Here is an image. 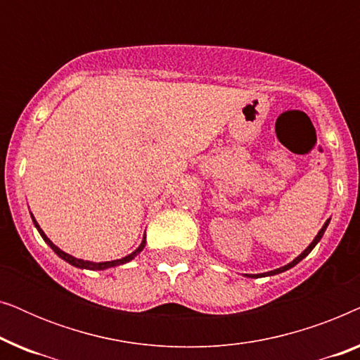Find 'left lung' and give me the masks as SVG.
I'll return each mask as SVG.
<instances>
[{
  "label": "left lung",
  "instance_id": "left-lung-1",
  "mask_svg": "<svg viewBox=\"0 0 360 360\" xmlns=\"http://www.w3.org/2000/svg\"><path fill=\"white\" fill-rule=\"evenodd\" d=\"M329 221H331V219H328V221H326V223H324V224H323V228L318 231L316 238H314V239H313V243H311V244H309V245H308V248H307V249H304V250H303V252H302V254H300L297 259H293V260H292V262H290V264H287V265H283V267H280V269L270 270V272H264V274H245V277H249V278H259V277H272V275L282 274V272H285V270H288V269H292V267H295V265H297L298 262H302V260H303L304 257H307V255H308L309 252H311V250L314 249V245H316V244L319 243V240H321V238H323V234H324V231H326V228H328V224H329Z\"/></svg>",
  "mask_w": 360,
  "mask_h": 360
}]
</instances>
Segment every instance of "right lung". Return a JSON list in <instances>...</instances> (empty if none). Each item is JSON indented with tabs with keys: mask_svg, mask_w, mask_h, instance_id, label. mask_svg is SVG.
I'll use <instances>...</instances> for the list:
<instances>
[{
	"mask_svg": "<svg viewBox=\"0 0 360 360\" xmlns=\"http://www.w3.org/2000/svg\"><path fill=\"white\" fill-rule=\"evenodd\" d=\"M31 218H32V223H34V226H36L37 231H39V234L42 236V239L46 240L47 245H51V249L53 250V252H56L60 259L65 260V262H68L70 265H73V267H78V269H86V270H106V269H111V267H117V265H122V264L131 262V260L134 259L137 254H141V252H142V249L146 248V233H144V238H142V243H141L139 248H137V249L134 250V252L127 254L126 257H122V259H116V260H108V262H90V260H83V259H77V257H73V255L67 254V252H63L62 249H58L57 245L53 244L52 240L47 238L46 233H44V231L41 229V226L37 224V221H36V218H34V214H32V213H31Z\"/></svg>",
	"mask_w": 360,
	"mask_h": 360,
	"instance_id": "add662e5",
	"label": "right lung"
}]
</instances>
